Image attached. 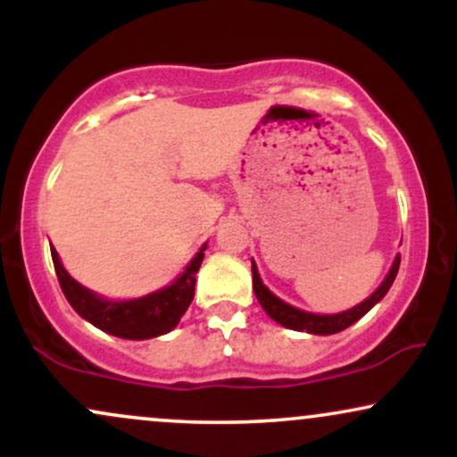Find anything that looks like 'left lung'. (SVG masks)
I'll return each mask as SVG.
<instances>
[{
  "mask_svg": "<svg viewBox=\"0 0 457 457\" xmlns=\"http://www.w3.org/2000/svg\"><path fill=\"white\" fill-rule=\"evenodd\" d=\"M397 270H400V255H397L395 262H393V266H391L389 275H386V279L380 283L378 290H376L370 298H365L363 303H359L356 307L348 309V312L333 313V316H318V313L303 312V309L287 305V303H283L281 298H277L269 290V287L262 283L260 275H258V266L251 264V272H253V290H255V296H258L260 305L264 307V312L269 313V316L275 320V322H279L281 327L292 328V330H303V333H312V335L339 333V330L348 328L350 324H354L356 320L363 318L365 313L370 312V309L374 307L376 303L382 301V296L389 292L391 283L395 281Z\"/></svg>",
  "mask_w": 457,
  "mask_h": 457,
  "instance_id": "8db88e82",
  "label": "left lung"
}]
</instances>
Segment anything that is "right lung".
<instances>
[{
	"instance_id": "obj_1",
	"label": "right lung",
	"mask_w": 457,
	"mask_h": 457,
	"mask_svg": "<svg viewBox=\"0 0 457 457\" xmlns=\"http://www.w3.org/2000/svg\"><path fill=\"white\" fill-rule=\"evenodd\" d=\"M204 251H206V245L199 249L187 270L171 286L152 292L144 298H135V301H107V298L94 295L68 275L55 249H51V258H54L62 292L79 316L115 337L150 339L170 333L185 316L193 296H195V275L202 266Z\"/></svg>"
}]
</instances>
